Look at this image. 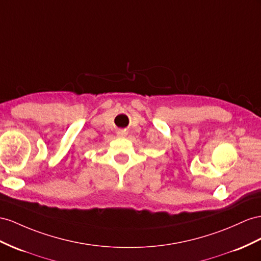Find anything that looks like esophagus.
Returning a JSON list of instances; mask_svg holds the SVG:
<instances>
[{"mask_svg": "<svg viewBox=\"0 0 261 261\" xmlns=\"http://www.w3.org/2000/svg\"><path fill=\"white\" fill-rule=\"evenodd\" d=\"M125 135H126V132L123 131V130H120V131L118 132V136H120V137H124Z\"/></svg>", "mask_w": 261, "mask_h": 261, "instance_id": "esophagus-1", "label": "esophagus"}]
</instances>
